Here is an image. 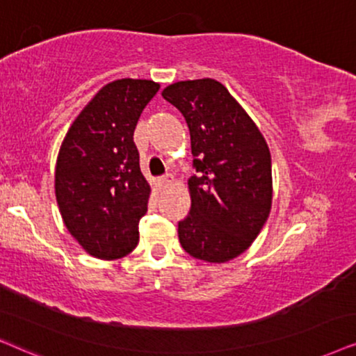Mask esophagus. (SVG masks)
I'll use <instances>...</instances> for the list:
<instances>
[{
  "label": "esophagus",
  "instance_id": "34e87169",
  "mask_svg": "<svg viewBox=\"0 0 356 356\" xmlns=\"http://www.w3.org/2000/svg\"><path fill=\"white\" fill-rule=\"evenodd\" d=\"M172 182H174V175H172V174H165V175H163V177H161L159 181H158V186H159L161 188H165V187L172 186Z\"/></svg>",
  "mask_w": 356,
  "mask_h": 356
}]
</instances>
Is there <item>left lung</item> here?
<instances>
[{
    "mask_svg": "<svg viewBox=\"0 0 356 356\" xmlns=\"http://www.w3.org/2000/svg\"><path fill=\"white\" fill-rule=\"evenodd\" d=\"M165 101L191 131V211L179 221V241L192 257L222 264L257 238L272 208V158L252 118L216 79L169 84Z\"/></svg>",
    "mask_w": 356,
    "mask_h": 356,
    "instance_id": "8db88e82",
    "label": "left lung"
}]
</instances>
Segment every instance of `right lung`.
I'll list each match as a JSON object with an SVG mask.
<instances>
[{
	"mask_svg": "<svg viewBox=\"0 0 356 356\" xmlns=\"http://www.w3.org/2000/svg\"><path fill=\"white\" fill-rule=\"evenodd\" d=\"M159 84L123 78L104 86L71 123L55 168L65 226L88 254L125 257L140 239L149 184L134 141L138 118Z\"/></svg>",
	"mask_w": 356,
	"mask_h": 356,
	"instance_id": "obj_1",
	"label": "right lung"
}]
</instances>
